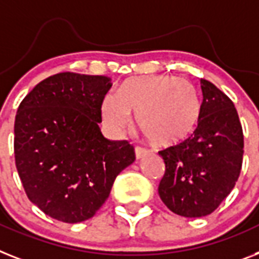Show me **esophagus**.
<instances>
[{
  "label": "esophagus",
  "mask_w": 259,
  "mask_h": 259,
  "mask_svg": "<svg viewBox=\"0 0 259 259\" xmlns=\"http://www.w3.org/2000/svg\"><path fill=\"white\" fill-rule=\"evenodd\" d=\"M147 153H148V149L143 148V147H135V156H136V159H142Z\"/></svg>",
  "instance_id": "34e87169"
}]
</instances>
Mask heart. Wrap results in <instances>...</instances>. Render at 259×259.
<instances>
[{"label": "heart", "mask_w": 259, "mask_h": 259, "mask_svg": "<svg viewBox=\"0 0 259 259\" xmlns=\"http://www.w3.org/2000/svg\"><path fill=\"white\" fill-rule=\"evenodd\" d=\"M136 124L157 147L180 143L189 136L201 114V99L193 83L169 75L128 79L117 94L106 95L102 116L115 134L127 127L131 114Z\"/></svg>", "instance_id": "b5f03b06"}]
</instances>
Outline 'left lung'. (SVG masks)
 I'll return each instance as SVG.
<instances>
[{
	"label": "left lung",
	"instance_id": "obj_1",
	"mask_svg": "<svg viewBox=\"0 0 259 259\" xmlns=\"http://www.w3.org/2000/svg\"><path fill=\"white\" fill-rule=\"evenodd\" d=\"M197 128L183 142L159 151L165 172L159 196L183 217H204L219 208L236 185L242 168L243 134L232 100L201 79Z\"/></svg>",
	"mask_w": 259,
	"mask_h": 259
}]
</instances>
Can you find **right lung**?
<instances>
[{
	"mask_svg": "<svg viewBox=\"0 0 259 259\" xmlns=\"http://www.w3.org/2000/svg\"><path fill=\"white\" fill-rule=\"evenodd\" d=\"M108 76L59 72L21 102L14 157L26 196L45 214L76 224L94 217L115 179L135 161L134 145L100 132Z\"/></svg>",
	"mask_w": 259,
	"mask_h": 259,
	"instance_id": "1",
	"label": "right lung"
}]
</instances>
